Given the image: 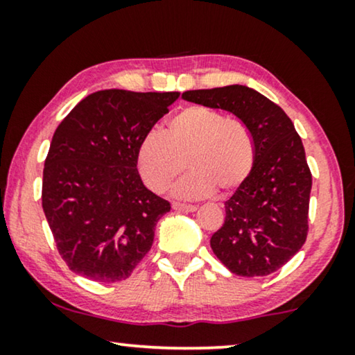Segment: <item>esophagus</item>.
<instances>
[{
    "mask_svg": "<svg viewBox=\"0 0 355 355\" xmlns=\"http://www.w3.org/2000/svg\"><path fill=\"white\" fill-rule=\"evenodd\" d=\"M173 210L182 213H192L197 210L196 205H186V203H173Z\"/></svg>",
    "mask_w": 355,
    "mask_h": 355,
    "instance_id": "34e87169",
    "label": "esophagus"
}]
</instances>
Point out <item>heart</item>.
<instances>
[{"instance_id": "obj_1", "label": "heart", "mask_w": 355, "mask_h": 355, "mask_svg": "<svg viewBox=\"0 0 355 355\" xmlns=\"http://www.w3.org/2000/svg\"><path fill=\"white\" fill-rule=\"evenodd\" d=\"M184 162L189 174L174 189L178 198L196 200L215 189L234 192L254 169V139L241 121L207 106H187L168 119L163 135H145L135 152L140 178L157 193L173 186Z\"/></svg>"}]
</instances>
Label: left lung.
Wrapping results in <instances>:
<instances>
[{
    "instance_id": "1",
    "label": "left lung",
    "mask_w": 355,
    "mask_h": 355,
    "mask_svg": "<svg viewBox=\"0 0 355 355\" xmlns=\"http://www.w3.org/2000/svg\"><path fill=\"white\" fill-rule=\"evenodd\" d=\"M182 98L230 111L250 130L254 169L225 203V223L210 245L231 273L271 275L297 254L309 231L312 174L293 121L266 96L239 84L189 90Z\"/></svg>"
}]
</instances>
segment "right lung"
I'll list each match as a JSON object with an SVG mask.
<instances>
[{
    "label": "right lung",
    "mask_w": 355,
    "mask_h": 355,
    "mask_svg": "<svg viewBox=\"0 0 355 355\" xmlns=\"http://www.w3.org/2000/svg\"><path fill=\"white\" fill-rule=\"evenodd\" d=\"M179 92H95L53 134L43 168L42 207L60 255L76 275L125 279L153 244L171 205L144 186L137 145Z\"/></svg>",
    "instance_id": "1"
}]
</instances>
